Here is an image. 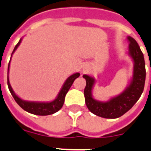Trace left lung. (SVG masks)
Instances as JSON below:
<instances>
[{
  "mask_svg": "<svg viewBox=\"0 0 151 151\" xmlns=\"http://www.w3.org/2000/svg\"><path fill=\"white\" fill-rule=\"evenodd\" d=\"M127 40L129 43L127 54L133 62V72L129 85L122 93L111 97L107 101L97 100L92 96V90L96 81L92 76L83 75L86 81L84 95L88 109L92 114L103 118L114 119L124 114L138 101L143 92L146 80L143 54L135 39L128 36Z\"/></svg>",
  "mask_w": 151,
  "mask_h": 151,
  "instance_id": "1",
  "label": "left lung"
}]
</instances>
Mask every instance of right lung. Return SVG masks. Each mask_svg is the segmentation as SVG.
I'll return each mask as SVG.
<instances>
[{
	"label": "right lung",
	"mask_w": 151,
	"mask_h": 151,
	"mask_svg": "<svg viewBox=\"0 0 151 151\" xmlns=\"http://www.w3.org/2000/svg\"><path fill=\"white\" fill-rule=\"evenodd\" d=\"M22 38L19 40L18 44L15 45L14 50H13L12 55H11V59L13 53L15 52L17 49L18 47L20 45V43L22 42ZM10 59V62H11ZM10 62L8 63V86L10 91L11 94L12 95L13 98L15 99V102L18 103V105L20 107L22 108L23 110H26L27 112H29L30 114L35 115H40V116H46V115L53 114L57 111H59L62 108L63 105L64 101H65V97H66V93L68 92L70 88L71 85H73V81L76 78H78L80 76L79 73H75L68 77V78L65 81V82L62 86L61 89L57 95L56 98L52 101L49 102H38V101H27L24 99H21L17 95L15 94V92L13 91L12 88L10 85V81H9V78H8V73H9V67H10Z\"/></svg>",
	"instance_id": "right-lung-1"
}]
</instances>
